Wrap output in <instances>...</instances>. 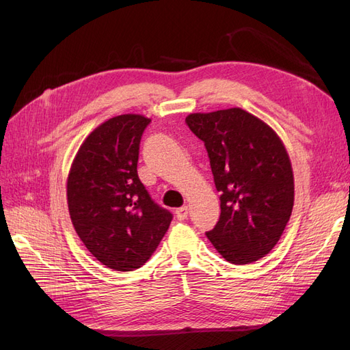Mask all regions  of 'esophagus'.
Instances as JSON below:
<instances>
[{"instance_id": "esophagus-1", "label": "esophagus", "mask_w": 350, "mask_h": 350, "mask_svg": "<svg viewBox=\"0 0 350 350\" xmlns=\"http://www.w3.org/2000/svg\"><path fill=\"white\" fill-rule=\"evenodd\" d=\"M175 215H176V219L178 220H185L187 216H188V207L187 206H183L175 210Z\"/></svg>"}]
</instances>
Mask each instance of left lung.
<instances>
[{"label": "left lung", "mask_w": 350, "mask_h": 350, "mask_svg": "<svg viewBox=\"0 0 350 350\" xmlns=\"http://www.w3.org/2000/svg\"><path fill=\"white\" fill-rule=\"evenodd\" d=\"M185 122L204 142L220 193V217L207 238L232 264L262 258L279 242L293 208V172L283 142L241 108L189 113Z\"/></svg>", "instance_id": "1"}]
</instances>
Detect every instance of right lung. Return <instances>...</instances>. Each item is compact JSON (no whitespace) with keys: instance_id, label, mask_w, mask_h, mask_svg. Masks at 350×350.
<instances>
[{"instance_id":"1","label":"right lung","mask_w":350,"mask_h":350,"mask_svg":"<svg viewBox=\"0 0 350 350\" xmlns=\"http://www.w3.org/2000/svg\"><path fill=\"white\" fill-rule=\"evenodd\" d=\"M149 122L139 113L102 122L80 146L67 179L74 229L92 256L116 271L142 267L172 220L137 174L140 140Z\"/></svg>"}]
</instances>
